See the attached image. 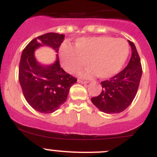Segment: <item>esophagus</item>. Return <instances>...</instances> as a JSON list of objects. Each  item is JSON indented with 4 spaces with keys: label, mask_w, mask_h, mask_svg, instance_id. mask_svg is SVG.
<instances>
[{
    "label": "esophagus",
    "mask_w": 157,
    "mask_h": 157,
    "mask_svg": "<svg viewBox=\"0 0 157 157\" xmlns=\"http://www.w3.org/2000/svg\"><path fill=\"white\" fill-rule=\"evenodd\" d=\"M78 82L79 83H82V84H86V83H88V81H84V80H82V79H78Z\"/></svg>",
    "instance_id": "obj_1"
}]
</instances>
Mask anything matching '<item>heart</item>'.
<instances>
[{
  "mask_svg": "<svg viewBox=\"0 0 157 157\" xmlns=\"http://www.w3.org/2000/svg\"><path fill=\"white\" fill-rule=\"evenodd\" d=\"M130 54L129 43L123 38L110 36L81 37L75 47L63 44L59 49L62 66L69 73H75L88 63L90 68L80 73L90 78L94 75L108 78L117 74L125 64Z\"/></svg>",
  "mask_w": 157,
  "mask_h": 157,
  "instance_id": "1",
  "label": "heart"
}]
</instances>
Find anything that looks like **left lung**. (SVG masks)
<instances>
[{
	"mask_svg": "<svg viewBox=\"0 0 157 157\" xmlns=\"http://www.w3.org/2000/svg\"><path fill=\"white\" fill-rule=\"evenodd\" d=\"M132 52L125 68L109 79L101 82V93L91 98L93 104L105 113H120L132 103L142 74L141 59L136 47L129 41Z\"/></svg>",
	"mask_w": 157,
	"mask_h": 157,
	"instance_id": "left-lung-1",
	"label": "left lung"
}]
</instances>
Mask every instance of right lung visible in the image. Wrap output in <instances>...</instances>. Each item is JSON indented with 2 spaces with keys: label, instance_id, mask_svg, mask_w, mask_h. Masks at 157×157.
Here are the masks:
<instances>
[{
  "label": "right lung",
  "instance_id": "1",
  "mask_svg": "<svg viewBox=\"0 0 157 157\" xmlns=\"http://www.w3.org/2000/svg\"><path fill=\"white\" fill-rule=\"evenodd\" d=\"M64 35L56 33L42 34L29 42L22 53L19 66V81L27 103L41 113H52L66 101L70 88L77 78L61 68L56 61L45 66L37 63L34 49L48 45L58 52Z\"/></svg>",
  "mask_w": 157,
  "mask_h": 157
}]
</instances>
